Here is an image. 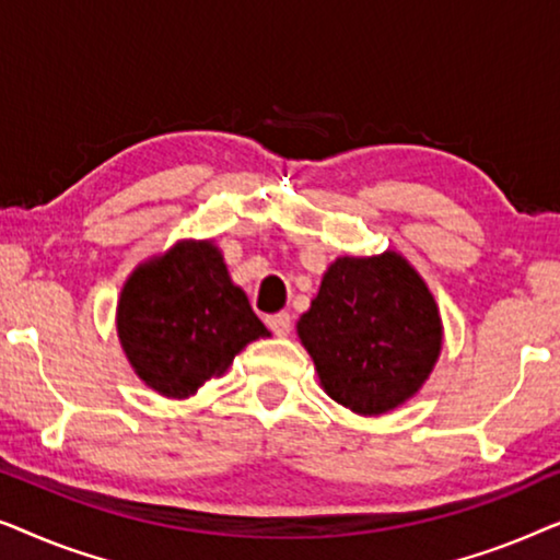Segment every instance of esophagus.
<instances>
[{
  "label": "esophagus",
  "instance_id": "34e87169",
  "mask_svg": "<svg viewBox=\"0 0 560 560\" xmlns=\"http://www.w3.org/2000/svg\"><path fill=\"white\" fill-rule=\"evenodd\" d=\"M265 324L275 336H288L290 328H293V324H290V313H272V316L265 318Z\"/></svg>",
  "mask_w": 560,
  "mask_h": 560
}]
</instances>
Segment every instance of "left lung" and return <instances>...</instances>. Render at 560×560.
<instances>
[{
    "label": "left lung",
    "mask_w": 560,
    "mask_h": 560,
    "mask_svg": "<svg viewBox=\"0 0 560 560\" xmlns=\"http://www.w3.org/2000/svg\"><path fill=\"white\" fill-rule=\"evenodd\" d=\"M298 336L320 385L343 408L380 416L418 393L441 351V316L420 275L395 252L339 257Z\"/></svg>",
    "instance_id": "left-lung-1"
}]
</instances>
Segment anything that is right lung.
<instances>
[{
	"label": "right lung",
	"instance_id": "right-lung-1",
	"mask_svg": "<svg viewBox=\"0 0 560 560\" xmlns=\"http://www.w3.org/2000/svg\"><path fill=\"white\" fill-rule=\"evenodd\" d=\"M117 328L135 372L165 397L194 395L267 336L211 242H180L137 267L121 290Z\"/></svg>",
	"mask_w": 560,
	"mask_h": 560
}]
</instances>
